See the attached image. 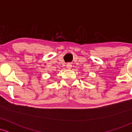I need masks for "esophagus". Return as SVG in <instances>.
Returning a JSON list of instances; mask_svg holds the SVG:
<instances>
[{"mask_svg":"<svg viewBox=\"0 0 132 132\" xmlns=\"http://www.w3.org/2000/svg\"><path fill=\"white\" fill-rule=\"evenodd\" d=\"M71 67H72V66L70 64V63L67 64V65H66V68H67L68 69V70H70V69L71 68Z\"/></svg>","mask_w":132,"mask_h":132,"instance_id":"34e87169","label":"esophagus"}]
</instances>
